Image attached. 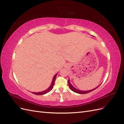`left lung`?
Wrapping results in <instances>:
<instances>
[{
	"instance_id": "left-lung-1",
	"label": "left lung",
	"mask_w": 124,
	"mask_h": 124,
	"mask_svg": "<svg viewBox=\"0 0 124 124\" xmlns=\"http://www.w3.org/2000/svg\"><path fill=\"white\" fill-rule=\"evenodd\" d=\"M68 85H69V88H70V89L72 90V91H73V92L76 93H80V94H84V93H88L91 92L93 91V90H94L95 89H96V88H97L99 86H98V87H96L95 88L93 89H92V90H87V91H83V90H78V89H77L76 88H75V87L70 84V81H69V80L68 81Z\"/></svg>"
}]
</instances>
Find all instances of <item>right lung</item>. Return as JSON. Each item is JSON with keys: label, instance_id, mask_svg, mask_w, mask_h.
Here are the masks:
<instances>
[{"label": "right lung", "instance_id": "1", "mask_svg": "<svg viewBox=\"0 0 124 124\" xmlns=\"http://www.w3.org/2000/svg\"><path fill=\"white\" fill-rule=\"evenodd\" d=\"M57 74H55V76H54V78L53 79V80H52V84H51L50 86L48 87V88L44 90V91L43 92H37V93H35V92H32V93H34V94L35 95H44L45 94V93H46L48 92H49L51 90H52L53 88V86H54V83H55V79H56V76H57Z\"/></svg>", "mask_w": 124, "mask_h": 124}]
</instances>
